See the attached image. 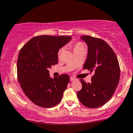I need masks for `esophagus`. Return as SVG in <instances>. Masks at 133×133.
Here are the masks:
<instances>
[{"label": "esophagus", "instance_id": "esophagus-1", "mask_svg": "<svg viewBox=\"0 0 133 133\" xmlns=\"http://www.w3.org/2000/svg\"><path fill=\"white\" fill-rule=\"evenodd\" d=\"M75 78L74 77H73V76H70V81H71V82H72V81H74V80H75Z\"/></svg>", "mask_w": 133, "mask_h": 133}]
</instances>
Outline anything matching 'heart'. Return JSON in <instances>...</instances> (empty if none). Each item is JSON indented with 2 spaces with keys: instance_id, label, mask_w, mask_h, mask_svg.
<instances>
[{
  "instance_id": "obj_1",
  "label": "heart",
  "mask_w": 133,
  "mask_h": 133,
  "mask_svg": "<svg viewBox=\"0 0 133 133\" xmlns=\"http://www.w3.org/2000/svg\"><path fill=\"white\" fill-rule=\"evenodd\" d=\"M73 51L79 50L84 49V46L82 43H80V42H78V43H75V44L73 45ZM62 51H63V48H61V49L59 50L58 52V55L60 56V54H62Z\"/></svg>"
}]
</instances>
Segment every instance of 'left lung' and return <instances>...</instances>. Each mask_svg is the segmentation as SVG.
<instances>
[{"mask_svg": "<svg viewBox=\"0 0 133 133\" xmlns=\"http://www.w3.org/2000/svg\"><path fill=\"white\" fill-rule=\"evenodd\" d=\"M80 38L88 46V55L83 68L94 75L91 83H87L80 79L82 88L76 95L85 107L96 108L107 103L115 93L120 78L119 63L113 49L103 40L89 35Z\"/></svg>", "mask_w": 133, "mask_h": 133, "instance_id": "left-lung-1", "label": "left lung"}]
</instances>
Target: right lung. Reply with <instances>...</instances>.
Here are the masks:
<instances>
[{"instance_id": "1", "label": "right lung", "mask_w": 133, "mask_h": 133, "mask_svg": "<svg viewBox=\"0 0 133 133\" xmlns=\"http://www.w3.org/2000/svg\"><path fill=\"white\" fill-rule=\"evenodd\" d=\"M70 36L42 35L29 40L17 60L18 82L26 96L40 107L51 108L60 102L70 82L68 75L51 78L48 68L58 63V52Z\"/></svg>"}]
</instances>
